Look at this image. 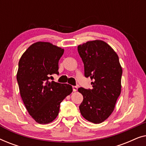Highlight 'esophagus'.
I'll use <instances>...</instances> for the list:
<instances>
[{
    "label": "esophagus",
    "instance_id": "esophagus-1",
    "mask_svg": "<svg viewBox=\"0 0 146 146\" xmlns=\"http://www.w3.org/2000/svg\"><path fill=\"white\" fill-rule=\"evenodd\" d=\"M72 89H73L74 92H76L77 90H78V87L75 86H72Z\"/></svg>",
    "mask_w": 146,
    "mask_h": 146
}]
</instances>
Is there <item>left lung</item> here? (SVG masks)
Returning a JSON list of instances; mask_svg holds the SVG:
<instances>
[{
  "label": "left lung",
  "instance_id": "left-lung-1",
  "mask_svg": "<svg viewBox=\"0 0 146 146\" xmlns=\"http://www.w3.org/2000/svg\"><path fill=\"white\" fill-rule=\"evenodd\" d=\"M78 51L84 65V76L93 81L92 89H78L84 98L80 111L88 121L100 123L113 112L121 93L122 68L118 56L100 40L79 45Z\"/></svg>",
  "mask_w": 146,
  "mask_h": 146
}]
</instances>
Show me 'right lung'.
I'll return each instance as SVG.
<instances>
[{"instance_id":"1","label":"right lung","mask_w":146,"mask_h":146,"mask_svg":"<svg viewBox=\"0 0 146 146\" xmlns=\"http://www.w3.org/2000/svg\"><path fill=\"white\" fill-rule=\"evenodd\" d=\"M64 49L46 42L28 48L20 59L17 79L24 104L31 117L41 124L54 120L60 105L72 92V86L50 82L58 74V61Z\"/></svg>"}]
</instances>
